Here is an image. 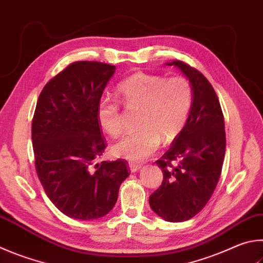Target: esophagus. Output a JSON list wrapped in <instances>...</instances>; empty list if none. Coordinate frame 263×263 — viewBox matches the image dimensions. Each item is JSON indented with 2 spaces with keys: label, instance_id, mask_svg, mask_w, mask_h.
Here are the masks:
<instances>
[{
  "label": "esophagus",
  "instance_id": "obj_1",
  "mask_svg": "<svg viewBox=\"0 0 263 263\" xmlns=\"http://www.w3.org/2000/svg\"><path fill=\"white\" fill-rule=\"evenodd\" d=\"M128 166H130L131 173H137L138 170H140L142 168L141 164H137V163H130L128 164Z\"/></svg>",
  "mask_w": 263,
  "mask_h": 263
}]
</instances>
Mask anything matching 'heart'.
Returning <instances> with one entry per match:
<instances>
[{
  "mask_svg": "<svg viewBox=\"0 0 263 263\" xmlns=\"http://www.w3.org/2000/svg\"><path fill=\"white\" fill-rule=\"evenodd\" d=\"M117 94L128 109H139V130L122 138L111 147L116 157L141 162L160 147L173 142L187 124L193 106L192 85L185 77L137 72L118 85ZM98 122L111 137L123 132V116L118 102L102 98L98 103Z\"/></svg>",
  "mask_w": 263,
  "mask_h": 263,
  "instance_id": "heart-1",
  "label": "heart"
}]
</instances>
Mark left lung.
Segmentation results:
<instances>
[{
    "label": "left lung",
    "instance_id": "obj_1",
    "mask_svg": "<svg viewBox=\"0 0 263 263\" xmlns=\"http://www.w3.org/2000/svg\"><path fill=\"white\" fill-rule=\"evenodd\" d=\"M166 65L177 66L190 80L193 106L183 132L156 161L163 180L151 194L149 206L165 221L183 222L201 212L216 189L226 155V130L221 104L207 78L181 61Z\"/></svg>",
    "mask_w": 263,
    "mask_h": 263
}]
</instances>
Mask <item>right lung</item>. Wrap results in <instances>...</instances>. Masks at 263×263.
Returning a JSON list of instances; mask_svg holds the SVG:
<instances>
[{"label":"right lung","instance_id":"add662e5","mask_svg":"<svg viewBox=\"0 0 263 263\" xmlns=\"http://www.w3.org/2000/svg\"><path fill=\"white\" fill-rule=\"evenodd\" d=\"M116 66L79 61L42 88L32 119L37 177L56 208L72 218L97 219L115 206L125 160L102 161L107 147L98 122V103Z\"/></svg>","mask_w":263,"mask_h":263}]
</instances>
